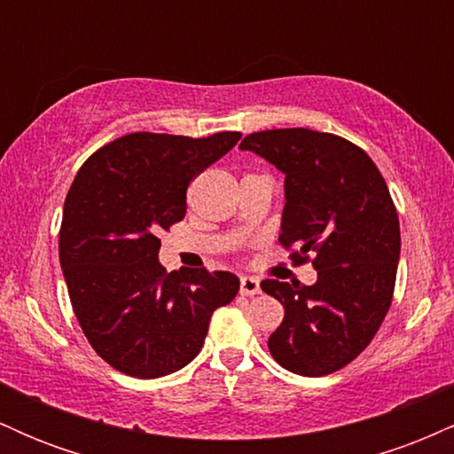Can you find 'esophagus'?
I'll use <instances>...</instances> for the list:
<instances>
[{
	"mask_svg": "<svg viewBox=\"0 0 454 454\" xmlns=\"http://www.w3.org/2000/svg\"><path fill=\"white\" fill-rule=\"evenodd\" d=\"M241 294L243 296L260 294V281L256 278H249V275H243V278H241Z\"/></svg>",
	"mask_w": 454,
	"mask_h": 454,
	"instance_id": "obj_1",
	"label": "esophagus"
}]
</instances>
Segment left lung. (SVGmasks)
I'll use <instances>...</instances> for the list:
<instances>
[{
  "label": "left lung",
  "mask_w": 454,
  "mask_h": 454,
  "mask_svg": "<svg viewBox=\"0 0 454 454\" xmlns=\"http://www.w3.org/2000/svg\"><path fill=\"white\" fill-rule=\"evenodd\" d=\"M239 149L286 175L279 243L317 270L314 286L260 284L284 305L269 352L299 376H326L369 346L393 301L401 234L387 181L361 147L307 128L254 132Z\"/></svg>",
  "instance_id": "obj_1"
}]
</instances>
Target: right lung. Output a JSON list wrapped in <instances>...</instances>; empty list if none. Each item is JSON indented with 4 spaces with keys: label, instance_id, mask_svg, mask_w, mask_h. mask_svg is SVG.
<instances>
[{
    "label": "right lung",
    "instance_id": "right-lung-1",
    "mask_svg": "<svg viewBox=\"0 0 454 454\" xmlns=\"http://www.w3.org/2000/svg\"><path fill=\"white\" fill-rule=\"evenodd\" d=\"M239 138L134 132L98 149L70 185L59 231L67 294L93 350L126 376L185 367L213 311L239 293L228 270L166 273L158 260V234L184 220L190 181Z\"/></svg>",
    "mask_w": 454,
    "mask_h": 454
}]
</instances>
